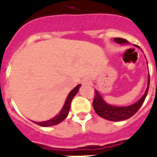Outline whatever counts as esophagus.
I'll list each match as a JSON object with an SVG mask.
<instances>
[{
  "label": "esophagus",
  "instance_id": "esophagus-1",
  "mask_svg": "<svg viewBox=\"0 0 157 157\" xmlns=\"http://www.w3.org/2000/svg\"><path fill=\"white\" fill-rule=\"evenodd\" d=\"M82 84L83 85H91L92 84V81H91L90 79H89V78H85L83 79V81H82Z\"/></svg>",
  "mask_w": 157,
  "mask_h": 157
}]
</instances>
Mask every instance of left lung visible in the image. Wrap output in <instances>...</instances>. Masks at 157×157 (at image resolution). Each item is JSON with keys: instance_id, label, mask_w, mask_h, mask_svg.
<instances>
[{"instance_id": "obj_1", "label": "left lung", "mask_w": 157, "mask_h": 157, "mask_svg": "<svg viewBox=\"0 0 157 157\" xmlns=\"http://www.w3.org/2000/svg\"><path fill=\"white\" fill-rule=\"evenodd\" d=\"M115 42L120 45H124V44H129L125 39L122 38H114ZM149 83H150V78L148 76V81H147V86L146 91L142 98L138 100L134 104L129 105V106H124V107H120V106H114L107 103L103 98L99 92L95 90V94L94 98L93 107L97 114L103 119L112 121H121L124 120H127L133 117L136 113L141 106L144 103L145 98H146L149 89Z\"/></svg>"}]
</instances>
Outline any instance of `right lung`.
Segmentation results:
<instances>
[{
  "mask_svg": "<svg viewBox=\"0 0 157 157\" xmlns=\"http://www.w3.org/2000/svg\"><path fill=\"white\" fill-rule=\"evenodd\" d=\"M80 87H81V85H78V86H76L72 90L70 91V93L68 94V95H67V97L66 98V101H65V103H64L63 107H62L61 111H60L54 118H52V119L50 120H48V121H45L33 122H34L35 124H38V125H40V126L48 127L58 124H59L60 122L63 121H64V120L66 119V117H67V115H68L69 113V111H70L71 100H72V98H73L74 97H75V95L77 94Z\"/></svg>",
  "mask_w": 157,
  "mask_h": 157,
  "instance_id": "right-lung-1",
  "label": "right lung"
}]
</instances>
